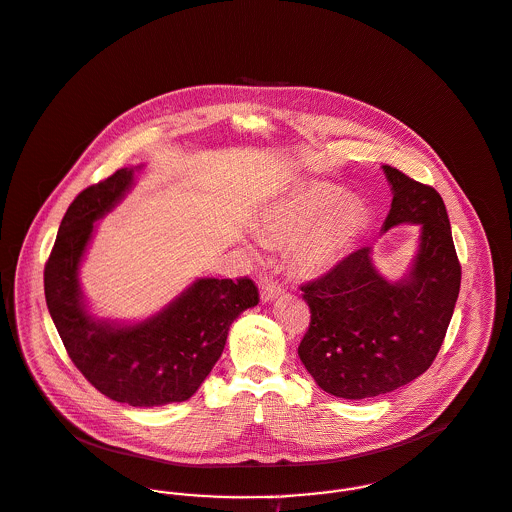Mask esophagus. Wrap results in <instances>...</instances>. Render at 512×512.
Returning <instances> with one entry per match:
<instances>
[{"label": "esophagus", "instance_id": "esophagus-1", "mask_svg": "<svg viewBox=\"0 0 512 512\" xmlns=\"http://www.w3.org/2000/svg\"><path fill=\"white\" fill-rule=\"evenodd\" d=\"M283 294V286L275 281H265L261 286V300L263 302H271L277 300Z\"/></svg>", "mask_w": 512, "mask_h": 512}]
</instances>
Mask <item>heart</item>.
Listing matches in <instances>:
<instances>
[{
  "mask_svg": "<svg viewBox=\"0 0 512 512\" xmlns=\"http://www.w3.org/2000/svg\"><path fill=\"white\" fill-rule=\"evenodd\" d=\"M328 182H298L265 212L261 237L267 243H292L294 263L306 275L332 269L361 228L363 210L355 198H341Z\"/></svg>",
  "mask_w": 512,
  "mask_h": 512,
  "instance_id": "heart-1",
  "label": "heart"
}]
</instances>
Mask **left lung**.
<instances>
[{
    "mask_svg": "<svg viewBox=\"0 0 512 512\" xmlns=\"http://www.w3.org/2000/svg\"><path fill=\"white\" fill-rule=\"evenodd\" d=\"M383 231L420 224L410 273L389 283L371 261V247L347 255L316 281L300 284L310 326L298 355L320 389L361 400L391 393L420 377L436 359L461 283V265L442 196L395 167Z\"/></svg>",
    "mask_w": 512,
    "mask_h": 512,
    "instance_id": "1",
    "label": "left lung"
}]
</instances>
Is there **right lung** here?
Here are the masks:
<instances>
[{
    "label": "right lung",
    "instance_id": "add662e5",
    "mask_svg": "<svg viewBox=\"0 0 512 512\" xmlns=\"http://www.w3.org/2000/svg\"><path fill=\"white\" fill-rule=\"evenodd\" d=\"M131 184L133 169H119L74 198L45 265V298L68 357L88 383L129 406H163L198 391L224 351L231 322L259 302V290L249 277L198 279L141 324L115 326L92 318L78 267L94 222Z\"/></svg>",
    "mask_w": 512,
    "mask_h": 512
}]
</instances>
